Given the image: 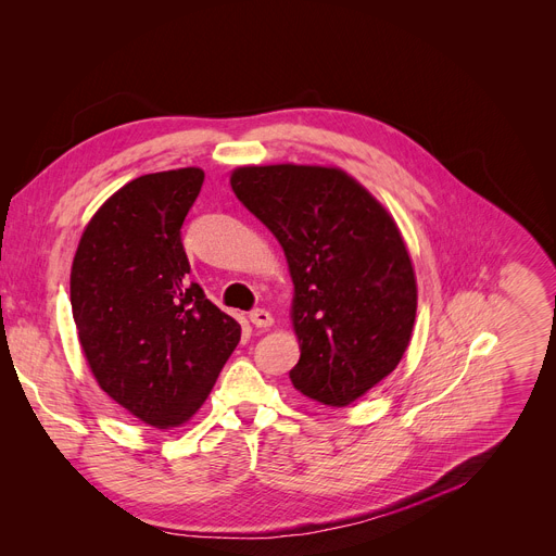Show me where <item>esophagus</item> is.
Returning a JSON list of instances; mask_svg holds the SVG:
<instances>
[{
	"label": "esophagus",
	"instance_id": "1",
	"mask_svg": "<svg viewBox=\"0 0 556 556\" xmlns=\"http://www.w3.org/2000/svg\"><path fill=\"white\" fill-rule=\"evenodd\" d=\"M250 321L256 326V328H268V326H273V315L266 311V308H254L252 313H250Z\"/></svg>",
	"mask_w": 556,
	"mask_h": 556
}]
</instances>
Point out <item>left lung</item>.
Returning a JSON list of instances; mask_svg holds the SVG:
<instances>
[{
  "label": "left lung",
  "mask_w": 556,
  "mask_h": 556,
  "mask_svg": "<svg viewBox=\"0 0 556 556\" xmlns=\"http://www.w3.org/2000/svg\"><path fill=\"white\" fill-rule=\"evenodd\" d=\"M230 185L286 254L294 389L351 404L397 366L416 321V273L393 216L338 167L250 165Z\"/></svg>",
  "instance_id": "1"
}]
</instances>
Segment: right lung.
Masks as SVG:
<instances>
[{
    "instance_id": "obj_1",
    "label": "right lung",
    "mask_w": 556,
    "mask_h": 556,
    "mask_svg": "<svg viewBox=\"0 0 556 556\" xmlns=\"http://www.w3.org/2000/svg\"><path fill=\"white\" fill-rule=\"evenodd\" d=\"M203 169L144 174L109 197L83 232L71 308L100 389L156 429L188 422L241 340L216 308L180 241Z\"/></svg>"
}]
</instances>
